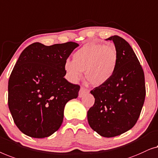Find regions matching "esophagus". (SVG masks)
<instances>
[{"label":"esophagus","mask_w":158,"mask_h":158,"mask_svg":"<svg viewBox=\"0 0 158 158\" xmlns=\"http://www.w3.org/2000/svg\"><path fill=\"white\" fill-rule=\"evenodd\" d=\"M88 92H89L88 89H85L84 87H81V89H80L79 92V97L81 98V97H84V95Z\"/></svg>","instance_id":"1"}]
</instances>
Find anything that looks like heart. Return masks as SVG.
<instances>
[{
  "instance_id": "b5f03b06",
  "label": "heart",
  "mask_w": 158,
  "mask_h": 158,
  "mask_svg": "<svg viewBox=\"0 0 158 158\" xmlns=\"http://www.w3.org/2000/svg\"><path fill=\"white\" fill-rule=\"evenodd\" d=\"M119 56L114 45L88 44L73 55V61L66 60L64 70L69 79L78 81L85 72L86 78L93 86L106 83L116 72Z\"/></svg>"
}]
</instances>
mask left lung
Returning a JSON list of instances; mask_svg holds the SVG:
<instances>
[{"label":"left lung","instance_id":"8db88e82","mask_svg":"<svg viewBox=\"0 0 158 158\" xmlns=\"http://www.w3.org/2000/svg\"><path fill=\"white\" fill-rule=\"evenodd\" d=\"M118 53L116 72L109 81L90 92L94 104L87 112L91 128L104 137L117 136L132 129L140 114L145 98L143 68L131 46L112 35Z\"/></svg>","mask_w":158,"mask_h":158}]
</instances>
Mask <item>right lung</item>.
Listing matches in <instances>:
<instances>
[{"mask_svg": "<svg viewBox=\"0 0 158 158\" xmlns=\"http://www.w3.org/2000/svg\"><path fill=\"white\" fill-rule=\"evenodd\" d=\"M78 46L72 41L49 46L36 42L20 55L8 80V107L23 134L44 138L61 127L64 106L80 89L64 78V63Z\"/></svg>", "mask_w": 158, "mask_h": 158, "instance_id": "right-lung-1", "label": "right lung"}]
</instances>
